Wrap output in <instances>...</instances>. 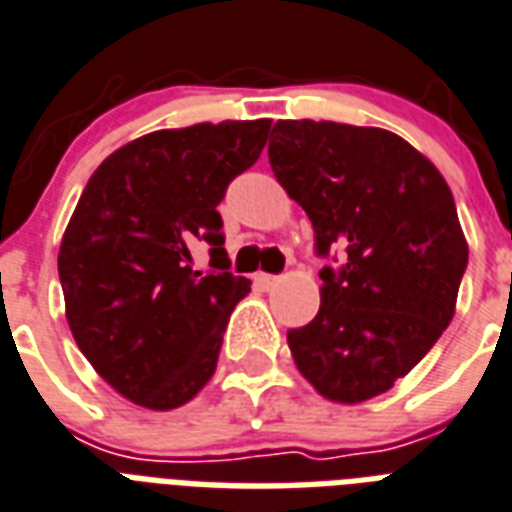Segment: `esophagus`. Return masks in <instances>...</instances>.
Here are the masks:
<instances>
[{
    "instance_id": "1",
    "label": "esophagus",
    "mask_w": 512,
    "mask_h": 512,
    "mask_svg": "<svg viewBox=\"0 0 512 512\" xmlns=\"http://www.w3.org/2000/svg\"><path fill=\"white\" fill-rule=\"evenodd\" d=\"M255 282L260 284L263 290H273V287H276V284L282 282V279H279V276H271V273H257Z\"/></svg>"
}]
</instances>
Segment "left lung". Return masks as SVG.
Wrapping results in <instances>:
<instances>
[{
  "instance_id": "obj_1",
  "label": "left lung",
  "mask_w": 512,
  "mask_h": 512,
  "mask_svg": "<svg viewBox=\"0 0 512 512\" xmlns=\"http://www.w3.org/2000/svg\"><path fill=\"white\" fill-rule=\"evenodd\" d=\"M271 169L317 233L319 314L287 333L300 376L330 403H365L408 376L454 319L467 239L435 163L403 136L333 120H279Z\"/></svg>"
}]
</instances>
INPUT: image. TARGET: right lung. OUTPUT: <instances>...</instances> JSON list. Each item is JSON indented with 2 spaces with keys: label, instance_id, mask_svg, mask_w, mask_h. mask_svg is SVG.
Here are the masks:
<instances>
[{
  "label": "right lung",
  "instance_id": "add662e5",
  "mask_svg": "<svg viewBox=\"0 0 512 512\" xmlns=\"http://www.w3.org/2000/svg\"><path fill=\"white\" fill-rule=\"evenodd\" d=\"M271 120L163 128L123 144L88 179L58 249L66 322L93 370L139 408L190 403L214 376L249 279L195 271L222 249L217 204L260 158Z\"/></svg>",
  "mask_w": 512,
  "mask_h": 512
}]
</instances>
